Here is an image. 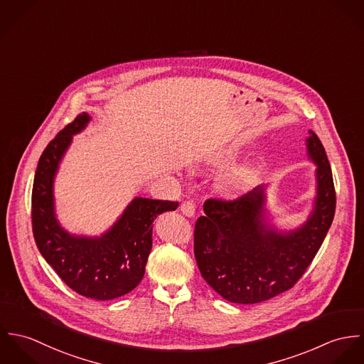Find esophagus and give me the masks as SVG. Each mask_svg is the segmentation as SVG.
<instances>
[{
    "label": "esophagus",
    "instance_id": "34e87169",
    "mask_svg": "<svg viewBox=\"0 0 364 364\" xmlns=\"http://www.w3.org/2000/svg\"><path fill=\"white\" fill-rule=\"evenodd\" d=\"M195 203L192 200H185L182 205H181V211L188 215V217H193L195 215Z\"/></svg>",
    "mask_w": 364,
    "mask_h": 364
}]
</instances>
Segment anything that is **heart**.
<instances>
[{
  "label": "heart",
  "mask_w": 364,
  "mask_h": 364,
  "mask_svg": "<svg viewBox=\"0 0 364 364\" xmlns=\"http://www.w3.org/2000/svg\"><path fill=\"white\" fill-rule=\"evenodd\" d=\"M245 182H247V175L242 171L241 172H232L224 181V189L228 193H237L245 186Z\"/></svg>",
  "instance_id": "heart-1"
}]
</instances>
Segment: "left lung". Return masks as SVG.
I'll use <instances>...</instances> for the list:
<instances>
[{"label": "left lung", "instance_id": "left-lung-1", "mask_svg": "<svg viewBox=\"0 0 364 364\" xmlns=\"http://www.w3.org/2000/svg\"><path fill=\"white\" fill-rule=\"evenodd\" d=\"M309 156L316 166V199L310 218L291 232L263 221V186L234 199H213L195 224L199 270L225 300L257 304L290 290L306 273L332 224L336 193L325 149L310 130Z\"/></svg>", "mask_w": 364, "mask_h": 364}]
</instances>
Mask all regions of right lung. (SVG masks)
I'll return each instance as SVG.
<instances>
[{"label": "right lung", "instance_id": "1", "mask_svg": "<svg viewBox=\"0 0 364 364\" xmlns=\"http://www.w3.org/2000/svg\"><path fill=\"white\" fill-rule=\"evenodd\" d=\"M88 113L67 124L39 158L32 189V230L35 242L58 277L75 293L95 300H113L141 282L153 245V221L178 202L136 198L116 224L100 238L74 237L57 223L53 179L58 162L90 122Z\"/></svg>", "mask_w": 364, "mask_h": 364}]
</instances>
